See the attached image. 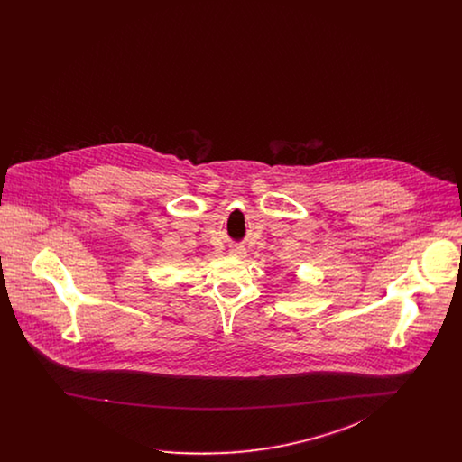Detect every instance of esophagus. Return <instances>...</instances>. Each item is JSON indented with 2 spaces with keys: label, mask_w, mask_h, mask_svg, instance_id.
I'll return each mask as SVG.
<instances>
[{
  "label": "esophagus",
  "mask_w": 462,
  "mask_h": 462,
  "mask_svg": "<svg viewBox=\"0 0 462 462\" xmlns=\"http://www.w3.org/2000/svg\"><path fill=\"white\" fill-rule=\"evenodd\" d=\"M245 247L244 245H232V249H230V254H234V256H237V258H244L245 256Z\"/></svg>",
  "instance_id": "obj_1"
}]
</instances>
